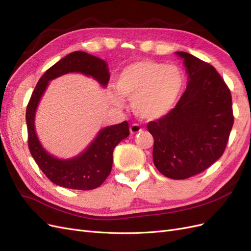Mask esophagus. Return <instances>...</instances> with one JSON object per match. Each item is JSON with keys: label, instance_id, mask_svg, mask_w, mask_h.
Segmentation results:
<instances>
[{"label": "esophagus", "instance_id": "obj_1", "mask_svg": "<svg viewBox=\"0 0 251 251\" xmlns=\"http://www.w3.org/2000/svg\"><path fill=\"white\" fill-rule=\"evenodd\" d=\"M142 131V128L139 125L137 124H133L131 126H130V132L131 134H137V133H140Z\"/></svg>", "mask_w": 251, "mask_h": 251}]
</instances>
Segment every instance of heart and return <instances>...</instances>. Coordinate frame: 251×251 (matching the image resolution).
<instances>
[{
	"mask_svg": "<svg viewBox=\"0 0 251 251\" xmlns=\"http://www.w3.org/2000/svg\"><path fill=\"white\" fill-rule=\"evenodd\" d=\"M115 88L122 97L132 100L138 117L156 120L165 116L176 103L183 88V75L175 66L138 60L117 75ZM118 95L110 91L112 103L121 107L123 98Z\"/></svg>",
	"mask_w": 251,
	"mask_h": 251,
	"instance_id": "1",
	"label": "heart"
}]
</instances>
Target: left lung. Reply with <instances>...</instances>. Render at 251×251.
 I'll return each instance as SVG.
<instances>
[{
	"label": "left lung",
	"instance_id": "obj_1",
	"mask_svg": "<svg viewBox=\"0 0 251 251\" xmlns=\"http://www.w3.org/2000/svg\"><path fill=\"white\" fill-rule=\"evenodd\" d=\"M176 54L186 67V90L171 112L150 121L148 130L156 169L180 180L202 173L223 155L233 114L230 90L215 68L187 52Z\"/></svg>",
	"mask_w": 251,
	"mask_h": 251
}]
</instances>
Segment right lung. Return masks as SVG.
<instances>
[{"mask_svg": "<svg viewBox=\"0 0 251 251\" xmlns=\"http://www.w3.org/2000/svg\"><path fill=\"white\" fill-rule=\"evenodd\" d=\"M69 72H79L92 76L102 87L107 86L110 79L104 60L82 51H74L49 68L37 82L27 105L28 147L39 168L53 183L71 189L89 191L100 186L107 179L112 170L113 151L121 140L127 137L130 131L126 120L104 127L85 151L68 160H60L47 153L35 134V111L49 80Z\"/></svg>", "mask_w": 251, "mask_h": 251, "instance_id": "add662e5", "label": "right lung"}]
</instances>
